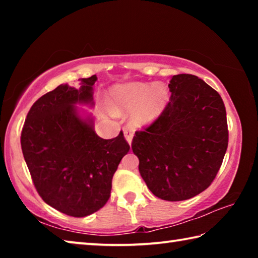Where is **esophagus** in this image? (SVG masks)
<instances>
[{
	"mask_svg": "<svg viewBox=\"0 0 258 258\" xmlns=\"http://www.w3.org/2000/svg\"><path fill=\"white\" fill-rule=\"evenodd\" d=\"M124 135L126 140H127V142L132 143V139H133V135H134V130L132 127H128V126H126V127H124Z\"/></svg>",
	"mask_w": 258,
	"mask_h": 258,
	"instance_id": "34e87169",
	"label": "esophagus"
}]
</instances>
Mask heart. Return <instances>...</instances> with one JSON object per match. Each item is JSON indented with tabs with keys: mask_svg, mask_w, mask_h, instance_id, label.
<instances>
[{
	"mask_svg": "<svg viewBox=\"0 0 258 258\" xmlns=\"http://www.w3.org/2000/svg\"><path fill=\"white\" fill-rule=\"evenodd\" d=\"M169 100L167 87L149 83H127L116 86L111 93V103L117 111L133 110L132 121L137 126L151 124L164 111Z\"/></svg>",
	"mask_w": 258,
	"mask_h": 258,
	"instance_id": "b5f03b06",
	"label": "heart"
}]
</instances>
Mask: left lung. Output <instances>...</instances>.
Segmentation results:
<instances>
[{
	"label": "left lung",
	"instance_id": "1",
	"mask_svg": "<svg viewBox=\"0 0 258 258\" xmlns=\"http://www.w3.org/2000/svg\"><path fill=\"white\" fill-rule=\"evenodd\" d=\"M171 98L156 120L137 131L132 150L156 197L190 199L212 184L228 149L229 131L221 95L190 74L168 84Z\"/></svg>",
	"mask_w": 258,
	"mask_h": 258
}]
</instances>
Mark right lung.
Masks as SVG:
<instances>
[{"mask_svg":"<svg viewBox=\"0 0 258 258\" xmlns=\"http://www.w3.org/2000/svg\"><path fill=\"white\" fill-rule=\"evenodd\" d=\"M97 76L80 87L61 84L35 102L21 131V150L35 187L44 202L74 217L98 212L107 204L112 176L130 145L120 131L104 140L92 119L78 115L76 103L93 100Z\"/></svg>","mask_w":258,"mask_h":258,"instance_id":"obj_1","label":"right lung"}]
</instances>
